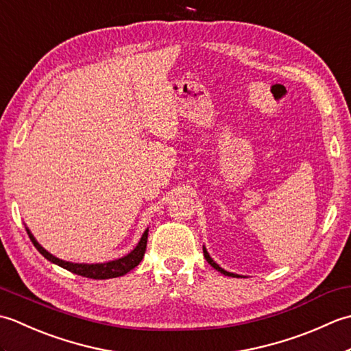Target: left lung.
Wrapping results in <instances>:
<instances>
[{
  "instance_id": "obj_1",
  "label": "left lung",
  "mask_w": 351,
  "mask_h": 351,
  "mask_svg": "<svg viewBox=\"0 0 351 351\" xmlns=\"http://www.w3.org/2000/svg\"><path fill=\"white\" fill-rule=\"evenodd\" d=\"M204 255H205V259L208 261V264H211V267H214L215 270L217 271H220L221 274H225V276H230V278H241L240 274H235V273H230V271H226L225 268H221L217 263H215V261L210 256V253H208V250H206V247L204 245Z\"/></svg>"
}]
</instances>
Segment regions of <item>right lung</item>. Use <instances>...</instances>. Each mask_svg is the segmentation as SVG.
Instances as JSON below:
<instances>
[{
	"instance_id": "right-lung-1",
	"label": "right lung",
	"mask_w": 351,
	"mask_h": 351,
	"mask_svg": "<svg viewBox=\"0 0 351 351\" xmlns=\"http://www.w3.org/2000/svg\"><path fill=\"white\" fill-rule=\"evenodd\" d=\"M25 229H27L29 240H32L34 244V247L39 250L48 261H51L52 264H57L62 268H64V270H69L78 276H83V278H90V279H113V278H119V276L126 274L128 271H131L132 268H136L145 256L146 244H147V232H149V229L145 230L143 235H141V238H140L138 244L128 253V255L113 259V261H107V263L80 264V263H69V261H63L60 258L51 255L48 250H45L42 245L37 243L34 235L29 232V229L27 226H25Z\"/></svg>"
}]
</instances>
